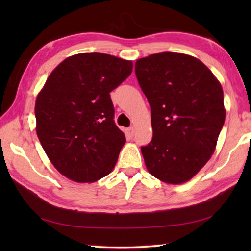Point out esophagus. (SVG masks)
Instances as JSON below:
<instances>
[{
    "mask_svg": "<svg viewBox=\"0 0 251 251\" xmlns=\"http://www.w3.org/2000/svg\"><path fill=\"white\" fill-rule=\"evenodd\" d=\"M134 131H135L134 127H128V128L126 129V133L128 134V136H130V137H133V136H134Z\"/></svg>",
    "mask_w": 251,
    "mask_h": 251,
    "instance_id": "34e87169",
    "label": "esophagus"
}]
</instances>
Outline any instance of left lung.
Wrapping results in <instances>:
<instances>
[{
	"mask_svg": "<svg viewBox=\"0 0 251 251\" xmlns=\"http://www.w3.org/2000/svg\"><path fill=\"white\" fill-rule=\"evenodd\" d=\"M135 73L151 112L152 139L141 148L148 172L167 184L188 181L210 159L224 126L222 85L180 53L139 58Z\"/></svg>",
	"mask_w": 251,
	"mask_h": 251,
	"instance_id": "obj_1",
	"label": "left lung"
}]
</instances>
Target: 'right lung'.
I'll return each instance as SVG.
<instances>
[{
	"label": "right lung",
	"instance_id": "obj_1",
	"mask_svg": "<svg viewBox=\"0 0 251 251\" xmlns=\"http://www.w3.org/2000/svg\"><path fill=\"white\" fill-rule=\"evenodd\" d=\"M131 71V61L82 53L64 59L49 76L35 103L36 134L62 175L93 182L115 167L126 138L114 121L109 93Z\"/></svg>",
	"mask_w": 251,
	"mask_h": 251
}]
</instances>
